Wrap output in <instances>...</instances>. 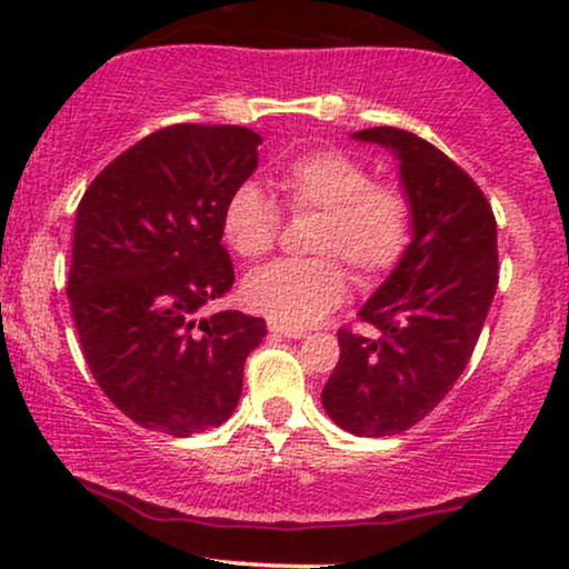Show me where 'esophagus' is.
<instances>
[{
	"label": "esophagus",
	"mask_w": 569,
	"mask_h": 569,
	"mask_svg": "<svg viewBox=\"0 0 569 569\" xmlns=\"http://www.w3.org/2000/svg\"><path fill=\"white\" fill-rule=\"evenodd\" d=\"M270 335H276V337H289V339H302L305 331H302V329H291V326L272 323V321H270Z\"/></svg>",
	"instance_id": "esophagus-1"
}]
</instances>
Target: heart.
I'll list each match as a JSON object with an SVG mask.
<instances>
[{
  "label": "heart",
  "mask_w": 569,
  "mask_h": 569,
  "mask_svg": "<svg viewBox=\"0 0 569 569\" xmlns=\"http://www.w3.org/2000/svg\"><path fill=\"white\" fill-rule=\"evenodd\" d=\"M272 184L289 217L316 213L299 262H276L251 272L243 302L283 326H310L348 293L352 267L361 283L388 276L409 251L415 211L407 189L375 181L361 158L339 147H318L280 162ZM283 217L257 181H243L221 208V234L240 259L257 262L278 246Z\"/></svg>",
  "instance_id": "b5f03b06"
}]
</instances>
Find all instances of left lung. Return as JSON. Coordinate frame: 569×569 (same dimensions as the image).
<instances>
[{
  "instance_id": "obj_1",
  "label": "left lung",
  "mask_w": 569,
  "mask_h": 569,
  "mask_svg": "<svg viewBox=\"0 0 569 569\" xmlns=\"http://www.w3.org/2000/svg\"><path fill=\"white\" fill-rule=\"evenodd\" d=\"M401 160L415 238L358 312L377 335L342 326L326 415L356 436H396L430 415L466 371L498 289V224L479 184L441 149L401 128H367Z\"/></svg>"
}]
</instances>
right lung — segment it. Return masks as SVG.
Instances as JSON below:
<instances>
[{
	"mask_svg": "<svg viewBox=\"0 0 569 569\" xmlns=\"http://www.w3.org/2000/svg\"><path fill=\"white\" fill-rule=\"evenodd\" d=\"M262 136L179 122L143 136L84 189L69 302L98 388L141 428L192 436L238 407L262 318L202 307L234 283L221 246L227 194L259 166Z\"/></svg>",
	"mask_w": 569,
	"mask_h": 569,
	"instance_id": "obj_1",
	"label": "right lung"
}]
</instances>
